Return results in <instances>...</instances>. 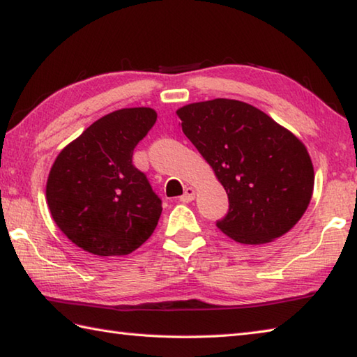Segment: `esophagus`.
<instances>
[{
    "instance_id": "1",
    "label": "esophagus",
    "mask_w": 357,
    "mask_h": 357,
    "mask_svg": "<svg viewBox=\"0 0 357 357\" xmlns=\"http://www.w3.org/2000/svg\"><path fill=\"white\" fill-rule=\"evenodd\" d=\"M195 197H196V191L192 190V188H186L185 192H183V196L180 197V201L188 204V202H191V201H195Z\"/></svg>"
}]
</instances>
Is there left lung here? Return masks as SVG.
<instances>
[{"mask_svg": "<svg viewBox=\"0 0 357 357\" xmlns=\"http://www.w3.org/2000/svg\"><path fill=\"white\" fill-rule=\"evenodd\" d=\"M185 136L213 167L229 197L218 229L245 245L279 238L301 220L314 166L298 137L252 105L215 98L177 109Z\"/></svg>", "mask_w": 357, "mask_h": 357, "instance_id": "obj_1", "label": "left lung"}]
</instances>
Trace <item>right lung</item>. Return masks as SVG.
<instances>
[{
    "label": "right lung",
    "instance_id": "obj_1",
    "mask_svg": "<svg viewBox=\"0 0 357 357\" xmlns=\"http://www.w3.org/2000/svg\"><path fill=\"white\" fill-rule=\"evenodd\" d=\"M156 122L152 108L103 116L61 150L47 180L50 213L84 251L127 255L149 240L161 199L133 166V150Z\"/></svg>",
    "mask_w": 357,
    "mask_h": 357
}]
</instances>
